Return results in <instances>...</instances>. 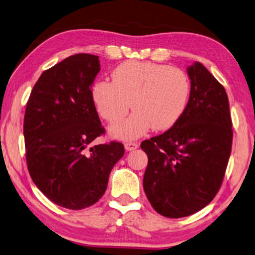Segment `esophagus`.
<instances>
[{"instance_id":"obj_1","label":"esophagus","mask_w":255,"mask_h":255,"mask_svg":"<svg viewBox=\"0 0 255 255\" xmlns=\"http://www.w3.org/2000/svg\"><path fill=\"white\" fill-rule=\"evenodd\" d=\"M124 148L127 151H133L139 148V144L135 143V142H127V143L124 144Z\"/></svg>"}]
</instances>
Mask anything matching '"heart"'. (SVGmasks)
Returning <instances> with one entry per match:
<instances>
[{
  "mask_svg": "<svg viewBox=\"0 0 255 255\" xmlns=\"http://www.w3.org/2000/svg\"><path fill=\"white\" fill-rule=\"evenodd\" d=\"M113 82L98 80L93 100L107 122L110 133L120 140H134L148 132L168 130L184 114L190 95V80L184 70L151 61H125L112 73Z\"/></svg>",
  "mask_w": 255,
  "mask_h": 255,
  "instance_id": "obj_1",
  "label": "heart"
}]
</instances>
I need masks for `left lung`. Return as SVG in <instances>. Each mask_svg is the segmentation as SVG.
<instances>
[{"instance_id":"obj_1","label":"left lung","mask_w":255,"mask_h":255,"mask_svg":"<svg viewBox=\"0 0 255 255\" xmlns=\"http://www.w3.org/2000/svg\"><path fill=\"white\" fill-rule=\"evenodd\" d=\"M190 95L179 121L162 134L145 140L148 155L143 189L162 216L197 213L220 190L229 162L233 131L225 88L206 67H187Z\"/></svg>"}]
</instances>
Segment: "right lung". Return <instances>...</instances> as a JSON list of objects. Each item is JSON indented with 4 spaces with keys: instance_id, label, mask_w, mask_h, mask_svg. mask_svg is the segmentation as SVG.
<instances>
[{
    "instance_id": "obj_1",
    "label": "right lung",
    "mask_w": 255,
    "mask_h": 255,
    "mask_svg": "<svg viewBox=\"0 0 255 255\" xmlns=\"http://www.w3.org/2000/svg\"><path fill=\"white\" fill-rule=\"evenodd\" d=\"M100 70L97 56L66 58L40 76L24 114L26 163L34 185L52 203L75 211L104 195L124 154L119 142L92 145L104 133L91 89Z\"/></svg>"
}]
</instances>
